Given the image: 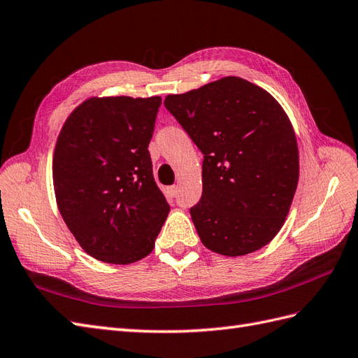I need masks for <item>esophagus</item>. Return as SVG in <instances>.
<instances>
[{
	"instance_id": "1",
	"label": "esophagus",
	"mask_w": 358,
	"mask_h": 358,
	"mask_svg": "<svg viewBox=\"0 0 358 358\" xmlns=\"http://www.w3.org/2000/svg\"><path fill=\"white\" fill-rule=\"evenodd\" d=\"M171 194H172V196H177V194H178V186H171Z\"/></svg>"
}]
</instances>
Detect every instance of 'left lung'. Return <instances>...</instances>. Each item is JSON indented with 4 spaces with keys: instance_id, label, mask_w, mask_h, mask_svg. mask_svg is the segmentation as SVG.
I'll use <instances>...</instances> for the list:
<instances>
[{
    "instance_id": "8db88e82",
    "label": "left lung",
    "mask_w": 358,
    "mask_h": 358,
    "mask_svg": "<svg viewBox=\"0 0 358 358\" xmlns=\"http://www.w3.org/2000/svg\"><path fill=\"white\" fill-rule=\"evenodd\" d=\"M166 107L204 154L203 195L190 208L201 242L237 257L268 245L286 221L299 178L296 136L266 90L224 77Z\"/></svg>"
}]
</instances>
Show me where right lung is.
<instances>
[{"mask_svg":"<svg viewBox=\"0 0 358 358\" xmlns=\"http://www.w3.org/2000/svg\"><path fill=\"white\" fill-rule=\"evenodd\" d=\"M160 96L89 98L57 137L52 181L69 231L92 257L128 264L148 255L169 213L148 145Z\"/></svg>","mask_w":358,"mask_h":358,"instance_id":"add662e5","label":"right lung"}]
</instances>
